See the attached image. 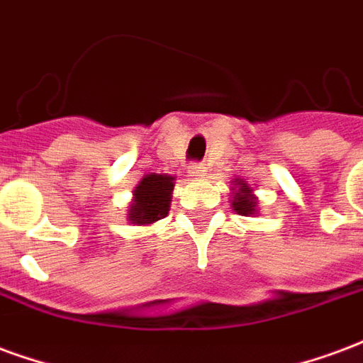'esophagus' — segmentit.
<instances>
[{
  "mask_svg": "<svg viewBox=\"0 0 363 363\" xmlns=\"http://www.w3.org/2000/svg\"><path fill=\"white\" fill-rule=\"evenodd\" d=\"M205 172H207V168H205V164L203 162H193L191 166L187 168V174H189V176H195V178L205 176Z\"/></svg>",
  "mask_w": 363,
  "mask_h": 363,
  "instance_id": "1",
  "label": "esophagus"
}]
</instances>
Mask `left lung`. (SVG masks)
I'll use <instances>...</instances> for the list:
<instances>
[{
	"instance_id": "1",
	"label": "left lung",
	"mask_w": 363,
	"mask_h": 363,
	"mask_svg": "<svg viewBox=\"0 0 363 363\" xmlns=\"http://www.w3.org/2000/svg\"><path fill=\"white\" fill-rule=\"evenodd\" d=\"M236 185H240V189L234 195V201H232V205H234V211L238 214H253L255 213V197L251 195V189L247 185L243 184V182H238Z\"/></svg>"
}]
</instances>
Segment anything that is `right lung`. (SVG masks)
Instances as JSON below:
<instances>
[{"mask_svg":"<svg viewBox=\"0 0 363 363\" xmlns=\"http://www.w3.org/2000/svg\"><path fill=\"white\" fill-rule=\"evenodd\" d=\"M174 178L164 174H150L135 189L133 205L129 208V220L133 224H152L164 218L170 211V195Z\"/></svg>","mask_w":363,"mask_h":363,"instance_id":"add662e5","label":"right lung"}]
</instances>
